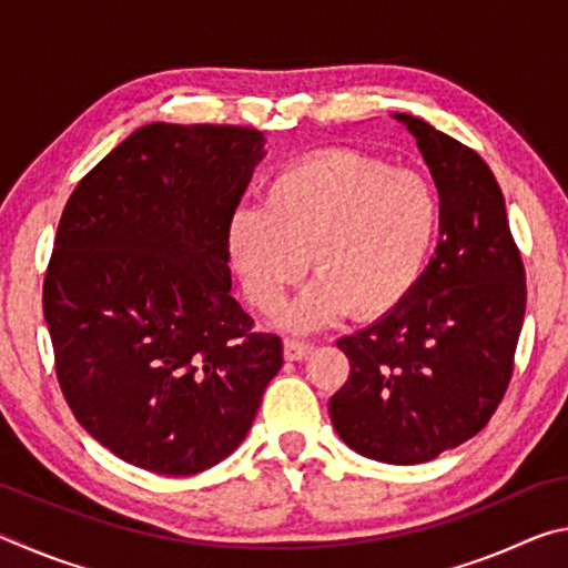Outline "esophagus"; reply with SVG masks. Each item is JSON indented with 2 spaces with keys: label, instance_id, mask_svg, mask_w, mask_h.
<instances>
[{
  "label": "esophagus",
  "instance_id": "1",
  "mask_svg": "<svg viewBox=\"0 0 568 568\" xmlns=\"http://www.w3.org/2000/svg\"><path fill=\"white\" fill-rule=\"evenodd\" d=\"M313 343L301 338H285V361H303L305 355H311Z\"/></svg>",
  "mask_w": 568,
  "mask_h": 568
}]
</instances>
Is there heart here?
Segmentation results:
<instances>
[{"label": "heart", "mask_w": 568, "mask_h": 568, "mask_svg": "<svg viewBox=\"0 0 568 568\" xmlns=\"http://www.w3.org/2000/svg\"><path fill=\"white\" fill-rule=\"evenodd\" d=\"M438 230L426 180L378 160L328 152L293 162L267 182L263 207H237L227 223L230 263L257 311L271 315L303 281H315L283 315L311 331L348 313L378 318L420 281Z\"/></svg>", "instance_id": "1"}]
</instances>
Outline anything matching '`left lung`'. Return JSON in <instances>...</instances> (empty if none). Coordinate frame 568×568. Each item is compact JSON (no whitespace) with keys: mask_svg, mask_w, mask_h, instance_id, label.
<instances>
[{"mask_svg":"<svg viewBox=\"0 0 568 568\" xmlns=\"http://www.w3.org/2000/svg\"><path fill=\"white\" fill-rule=\"evenodd\" d=\"M396 120L436 180L440 237L406 301L338 341L351 376L328 410L355 454L413 466L466 444L496 413L514 373L526 271L484 158L418 118Z\"/></svg>","mask_w":568,"mask_h":568,"instance_id":"1","label":"left lung"}]
</instances>
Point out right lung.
I'll return each instance as SVG.
<instances>
[{
  "mask_svg": "<svg viewBox=\"0 0 568 568\" xmlns=\"http://www.w3.org/2000/svg\"><path fill=\"white\" fill-rule=\"evenodd\" d=\"M263 132L152 122L67 200L42 307L74 418L128 464L192 476L247 436L283 341L230 295L227 223Z\"/></svg>",
  "mask_w": 568,
  "mask_h": 568,
  "instance_id": "1",
  "label": "right lung"
}]
</instances>
